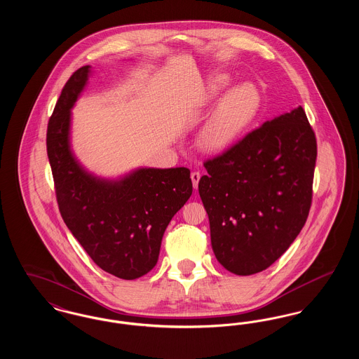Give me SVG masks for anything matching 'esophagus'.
<instances>
[{"mask_svg":"<svg viewBox=\"0 0 359 359\" xmlns=\"http://www.w3.org/2000/svg\"><path fill=\"white\" fill-rule=\"evenodd\" d=\"M191 180H192V186L196 189L198 184H199V180H201V173L199 172H192L191 173Z\"/></svg>","mask_w":359,"mask_h":359,"instance_id":"1","label":"esophagus"}]
</instances>
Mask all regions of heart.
I'll return each mask as SVG.
<instances>
[{
    "label": "heart",
    "mask_w": 359,
    "mask_h": 359,
    "mask_svg": "<svg viewBox=\"0 0 359 359\" xmlns=\"http://www.w3.org/2000/svg\"><path fill=\"white\" fill-rule=\"evenodd\" d=\"M230 85L231 78L226 74L211 78L203 90L202 102H215ZM258 107L259 94L255 86L241 83L231 87L202 126L198 136L199 147L211 154L229 151L256 118Z\"/></svg>",
    "instance_id": "b5f03b06"
}]
</instances>
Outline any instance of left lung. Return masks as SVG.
Masks as SVG:
<instances>
[{"label": "left lung", "instance_id": "left-lung-1", "mask_svg": "<svg viewBox=\"0 0 359 359\" xmlns=\"http://www.w3.org/2000/svg\"><path fill=\"white\" fill-rule=\"evenodd\" d=\"M315 163L316 138L302 106L205 161L199 195L224 269L258 273L287 252L307 221Z\"/></svg>", "mask_w": 359, "mask_h": 359}]
</instances>
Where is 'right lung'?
<instances>
[{
    "mask_svg": "<svg viewBox=\"0 0 359 359\" xmlns=\"http://www.w3.org/2000/svg\"><path fill=\"white\" fill-rule=\"evenodd\" d=\"M91 66L76 69L53 109L47 154L62 218L86 253L107 273L135 280L157 264L173 215L192 194L189 170L136 168L117 179L87 171L71 148V110Z\"/></svg>",
    "mask_w": 359,
    "mask_h": 359,
    "instance_id": "right-lung-1",
    "label": "right lung"
}]
</instances>
